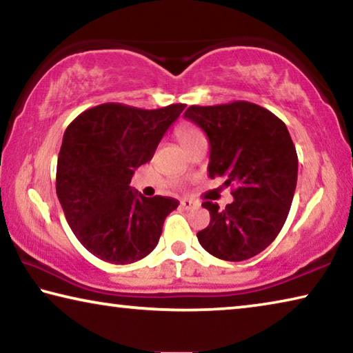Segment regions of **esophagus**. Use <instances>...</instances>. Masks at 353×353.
<instances>
[{
	"label": "esophagus",
	"instance_id": "esophagus-1",
	"mask_svg": "<svg viewBox=\"0 0 353 353\" xmlns=\"http://www.w3.org/2000/svg\"><path fill=\"white\" fill-rule=\"evenodd\" d=\"M181 207L183 208V210H194V208L199 207V204H198V202L191 201V199H182Z\"/></svg>",
	"mask_w": 353,
	"mask_h": 353
}]
</instances>
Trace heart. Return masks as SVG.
Instances as JSON below:
<instances>
[{
  "instance_id": "1",
  "label": "heart",
  "mask_w": 353,
  "mask_h": 353,
  "mask_svg": "<svg viewBox=\"0 0 353 353\" xmlns=\"http://www.w3.org/2000/svg\"><path fill=\"white\" fill-rule=\"evenodd\" d=\"M177 135H179V140H181L182 145H185V143L198 139V137H201L202 134L193 126H181L177 130Z\"/></svg>"
}]
</instances>
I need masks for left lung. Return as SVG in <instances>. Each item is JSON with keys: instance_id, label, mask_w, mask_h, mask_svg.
I'll return each mask as SVG.
<instances>
[{"instance_id": "obj_1", "label": "left lung", "mask_w": 353, "mask_h": 353, "mask_svg": "<svg viewBox=\"0 0 353 353\" xmlns=\"http://www.w3.org/2000/svg\"><path fill=\"white\" fill-rule=\"evenodd\" d=\"M183 117L210 143L208 176L235 187L225 208L202 204L210 224L198 232L201 246L227 261L255 256L276 240L294 196L297 154L288 129L272 112L248 101L191 105Z\"/></svg>"}]
</instances>
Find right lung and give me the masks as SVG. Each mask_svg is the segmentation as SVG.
Segmentation results:
<instances>
[{
  "label": "right lung",
  "mask_w": 353,
  "mask_h": 353,
  "mask_svg": "<svg viewBox=\"0 0 353 353\" xmlns=\"http://www.w3.org/2000/svg\"><path fill=\"white\" fill-rule=\"evenodd\" d=\"M185 109L155 110L107 103L82 112L63 134L56 191L77 240L94 256L129 265L151 254L179 201L146 198L130 187Z\"/></svg>",
  "instance_id": "right-lung-1"
}]
</instances>
